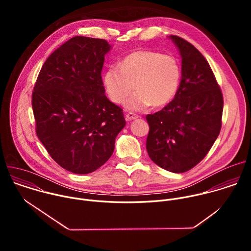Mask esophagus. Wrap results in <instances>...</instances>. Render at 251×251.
Listing matches in <instances>:
<instances>
[{
    "label": "esophagus",
    "mask_w": 251,
    "mask_h": 251,
    "mask_svg": "<svg viewBox=\"0 0 251 251\" xmlns=\"http://www.w3.org/2000/svg\"><path fill=\"white\" fill-rule=\"evenodd\" d=\"M139 116L137 115V114H135V113H132V112H129L127 115H126V119L128 120V121H131V120H135V119H137Z\"/></svg>",
    "instance_id": "34e87169"
}]
</instances>
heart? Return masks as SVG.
Listing matches in <instances>:
<instances>
[{"label":"heart","instance_id":"heart-1","mask_svg":"<svg viewBox=\"0 0 251 251\" xmlns=\"http://www.w3.org/2000/svg\"><path fill=\"white\" fill-rule=\"evenodd\" d=\"M182 77L177 59L154 50H137L125 56L117 66L109 67L103 75V84L109 99L128 110L142 111L150 105L161 107L176 94Z\"/></svg>","mask_w":251,"mask_h":251}]
</instances>
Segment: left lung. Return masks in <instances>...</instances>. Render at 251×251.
<instances>
[{
  "label": "left lung",
  "instance_id": "1",
  "mask_svg": "<svg viewBox=\"0 0 251 251\" xmlns=\"http://www.w3.org/2000/svg\"><path fill=\"white\" fill-rule=\"evenodd\" d=\"M182 56V79L174 99L146 116V149L159 167L184 173L208 153L222 128L224 98L204 56L189 42L169 37Z\"/></svg>",
  "mask_w": 251,
  "mask_h": 251
}]
</instances>
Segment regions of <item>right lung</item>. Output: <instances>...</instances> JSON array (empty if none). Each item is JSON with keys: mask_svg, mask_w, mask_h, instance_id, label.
<instances>
[{"mask_svg": "<svg viewBox=\"0 0 251 251\" xmlns=\"http://www.w3.org/2000/svg\"><path fill=\"white\" fill-rule=\"evenodd\" d=\"M111 46L75 37L44 63L33 87L35 131L50 157L75 174H89L108 161L126 121L106 97L101 71Z\"/></svg>", "mask_w": 251, "mask_h": 251, "instance_id": "obj_1", "label": "right lung"}]
</instances>
